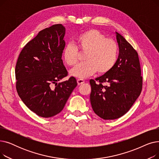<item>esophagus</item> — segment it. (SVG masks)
<instances>
[{"label":"esophagus","instance_id":"1","mask_svg":"<svg viewBox=\"0 0 159 159\" xmlns=\"http://www.w3.org/2000/svg\"><path fill=\"white\" fill-rule=\"evenodd\" d=\"M84 82H85V80H84L80 79H77V84H78V85H80V84H83V83H84Z\"/></svg>","mask_w":159,"mask_h":159}]
</instances>
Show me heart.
Here are the masks:
<instances>
[{
	"instance_id": "obj_1",
	"label": "heart",
	"mask_w": 159,
	"mask_h": 159,
	"mask_svg": "<svg viewBox=\"0 0 159 159\" xmlns=\"http://www.w3.org/2000/svg\"><path fill=\"white\" fill-rule=\"evenodd\" d=\"M75 46L67 45L63 52L64 62L70 66L77 64L79 51L86 53L84 63L75 66L70 71L72 77L84 79L94 74H104L110 71L118 57V46L116 42L106 38L102 33L94 29L83 32L76 38Z\"/></svg>"
}]
</instances>
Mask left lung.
<instances>
[{
  "mask_svg": "<svg viewBox=\"0 0 159 159\" xmlns=\"http://www.w3.org/2000/svg\"><path fill=\"white\" fill-rule=\"evenodd\" d=\"M116 38L119 55L115 64L102 76L89 80L91 106L95 114L104 120L116 119L126 114L143 88L137 52L117 32Z\"/></svg>",
  "mask_w": 159,
  "mask_h": 159,
  "instance_id": "obj_1",
  "label": "left lung"
}]
</instances>
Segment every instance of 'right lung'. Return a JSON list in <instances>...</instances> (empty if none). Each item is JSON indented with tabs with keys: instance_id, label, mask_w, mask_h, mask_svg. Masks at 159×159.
I'll return each instance as SVG.
<instances>
[{
	"instance_id": "right-lung-1",
	"label": "right lung",
	"mask_w": 159,
	"mask_h": 159,
	"mask_svg": "<svg viewBox=\"0 0 159 159\" xmlns=\"http://www.w3.org/2000/svg\"><path fill=\"white\" fill-rule=\"evenodd\" d=\"M65 31L58 24L39 31L23 48L16 62V91L25 105L41 117L59 113L77 86L73 77L57 83L68 75L62 59Z\"/></svg>"
}]
</instances>
